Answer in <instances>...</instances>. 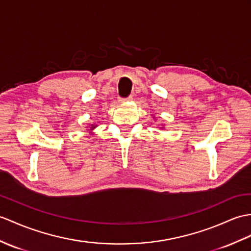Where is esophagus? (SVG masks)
Segmentation results:
<instances>
[{
  "instance_id": "esophagus-1",
  "label": "esophagus",
  "mask_w": 251,
  "mask_h": 251,
  "mask_svg": "<svg viewBox=\"0 0 251 251\" xmlns=\"http://www.w3.org/2000/svg\"><path fill=\"white\" fill-rule=\"evenodd\" d=\"M131 100H132V96H129V97H127V98H120V99H119V101H120V102L131 101Z\"/></svg>"
}]
</instances>
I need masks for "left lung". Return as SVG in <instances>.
<instances>
[{
	"mask_svg": "<svg viewBox=\"0 0 251 251\" xmlns=\"http://www.w3.org/2000/svg\"><path fill=\"white\" fill-rule=\"evenodd\" d=\"M153 118L155 119V116H153ZM159 128H161V129H164V126H161V127H159Z\"/></svg>",
	"mask_w": 251,
	"mask_h": 251,
	"instance_id": "1",
	"label": "left lung"
}]
</instances>
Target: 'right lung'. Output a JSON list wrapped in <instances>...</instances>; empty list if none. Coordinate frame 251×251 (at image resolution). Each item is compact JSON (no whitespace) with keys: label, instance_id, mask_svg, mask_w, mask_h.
Instances as JSON below:
<instances>
[{"label":"right lung","instance_id":"obj_1","mask_svg":"<svg viewBox=\"0 0 251 251\" xmlns=\"http://www.w3.org/2000/svg\"><path fill=\"white\" fill-rule=\"evenodd\" d=\"M97 126H98V125L95 124V123H94V124H90V125H89V128H87V126H86V128H87V130H89L90 135H94V132H93V130H94Z\"/></svg>","mask_w":251,"mask_h":251}]
</instances>
